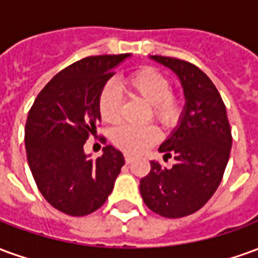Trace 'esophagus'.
Segmentation results:
<instances>
[{
  "label": "esophagus",
  "instance_id": "esophagus-1",
  "mask_svg": "<svg viewBox=\"0 0 258 258\" xmlns=\"http://www.w3.org/2000/svg\"><path fill=\"white\" fill-rule=\"evenodd\" d=\"M124 160H125V163H127V164H130V163L134 160V157H131L130 155H125V156H124Z\"/></svg>",
  "mask_w": 258,
  "mask_h": 258
}]
</instances>
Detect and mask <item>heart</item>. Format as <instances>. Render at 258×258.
I'll list each match as a JSON object with an SVG mask.
<instances>
[{"label":"heart","mask_w":258,"mask_h":258,"mask_svg":"<svg viewBox=\"0 0 258 258\" xmlns=\"http://www.w3.org/2000/svg\"><path fill=\"white\" fill-rule=\"evenodd\" d=\"M124 87L130 94L151 103V117L164 127H173L178 123L184 112L185 101L181 94L171 91V80L155 68L135 70L124 80ZM123 99L113 84L102 88L98 98V110L103 121L117 123L121 117ZM113 142L130 155H140L156 144L160 131L156 125L133 127L120 125L113 131Z\"/></svg>","instance_id":"b5f03b06"}]
</instances>
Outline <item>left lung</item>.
Returning <instances> with one entry per match:
<instances>
[{"mask_svg": "<svg viewBox=\"0 0 258 258\" xmlns=\"http://www.w3.org/2000/svg\"><path fill=\"white\" fill-rule=\"evenodd\" d=\"M173 70L184 87V116L159 151L174 157L171 168L151 162V171L141 179L145 205L156 214L181 218L202 209L221 182L232 146L227 109L207 74L182 59L152 56Z\"/></svg>", "mask_w": 258, "mask_h": 258, "instance_id": "8db88e82", "label": "left lung"}]
</instances>
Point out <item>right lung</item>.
I'll return each instance as SVG.
<instances>
[{"instance_id":"obj_1","label":"right lung","mask_w":258,"mask_h":258,"mask_svg":"<svg viewBox=\"0 0 258 258\" xmlns=\"http://www.w3.org/2000/svg\"><path fill=\"white\" fill-rule=\"evenodd\" d=\"M128 56L80 59L53 76L29 110L25 144L33 178L48 203L68 216L98 210L123 167V153L112 145L105 146L96 160L85 155L83 146L101 120L102 88Z\"/></svg>"}]
</instances>
